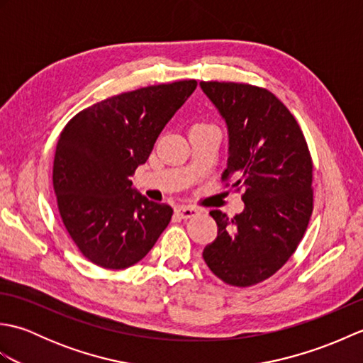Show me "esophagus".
Returning <instances> with one entry per match:
<instances>
[{
    "label": "esophagus",
    "mask_w": 363,
    "mask_h": 363,
    "mask_svg": "<svg viewBox=\"0 0 363 363\" xmlns=\"http://www.w3.org/2000/svg\"><path fill=\"white\" fill-rule=\"evenodd\" d=\"M176 213L179 215L181 218L187 220V218H191V217H196L199 211L196 209V207H191V206H179V207H176Z\"/></svg>",
    "instance_id": "1"
}]
</instances>
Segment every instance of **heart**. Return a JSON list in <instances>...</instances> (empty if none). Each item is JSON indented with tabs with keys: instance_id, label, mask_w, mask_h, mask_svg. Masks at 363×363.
Wrapping results in <instances>:
<instances>
[{
	"instance_id": "1",
	"label": "heart",
	"mask_w": 363,
	"mask_h": 363,
	"mask_svg": "<svg viewBox=\"0 0 363 363\" xmlns=\"http://www.w3.org/2000/svg\"><path fill=\"white\" fill-rule=\"evenodd\" d=\"M211 125H204V123H196V125H194V128H209ZM191 128V129H194Z\"/></svg>"
}]
</instances>
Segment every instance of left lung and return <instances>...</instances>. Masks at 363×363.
<instances>
[{
    "mask_svg": "<svg viewBox=\"0 0 363 363\" xmlns=\"http://www.w3.org/2000/svg\"><path fill=\"white\" fill-rule=\"evenodd\" d=\"M199 86L228 126L223 179L245 190L242 213L211 212L218 234L203 257L223 282L250 287L273 276L303 240L313 211L312 157L298 121L272 91L237 82Z\"/></svg>",
    "mask_w": 363,
    "mask_h": 363,
    "instance_id": "obj_1",
    "label": "left lung"
}]
</instances>
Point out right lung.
Wrapping results in <instances>:
<instances>
[{
    "instance_id": "add662e5",
    "label": "right lung",
    "mask_w": 363,
    "mask_h": 363,
    "mask_svg": "<svg viewBox=\"0 0 363 363\" xmlns=\"http://www.w3.org/2000/svg\"><path fill=\"white\" fill-rule=\"evenodd\" d=\"M195 89L190 79L111 96L76 113L60 133L52 167L57 207L91 264L134 265L168 226L172 207L138 194L130 176Z\"/></svg>"
}]
</instances>
